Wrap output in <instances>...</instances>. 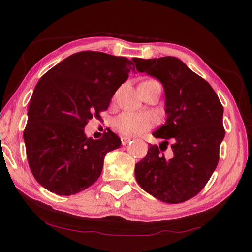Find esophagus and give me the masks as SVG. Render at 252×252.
Returning a JSON list of instances; mask_svg holds the SVG:
<instances>
[{"label":"esophagus","mask_w":252,"mask_h":252,"mask_svg":"<svg viewBox=\"0 0 252 252\" xmlns=\"http://www.w3.org/2000/svg\"><path fill=\"white\" fill-rule=\"evenodd\" d=\"M131 141L130 137H126V136H121V144L122 145H126L127 143Z\"/></svg>","instance_id":"esophagus-1"}]
</instances>
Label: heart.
<instances>
[{"instance_id": "obj_1", "label": "heart", "mask_w": 252, "mask_h": 252, "mask_svg": "<svg viewBox=\"0 0 252 252\" xmlns=\"http://www.w3.org/2000/svg\"><path fill=\"white\" fill-rule=\"evenodd\" d=\"M155 118L149 112H123L114 120L115 130L125 136H134L152 129Z\"/></svg>"}]
</instances>
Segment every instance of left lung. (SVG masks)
<instances>
[{"label": "left lung", "mask_w": 252, "mask_h": 252, "mask_svg": "<svg viewBox=\"0 0 252 252\" xmlns=\"http://www.w3.org/2000/svg\"><path fill=\"white\" fill-rule=\"evenodd\" d=\"M135 65L161 82L167 114L164 125L153 133L164 142L149 145L146 156L135 164V179L159 200L186 201L205 187L218 165L225 135L223 106L211 85L179 58H137ZM168 140L173 156L165 158L162 152Z\"/></svg>", "instance_id": "8db88e82"}]
</instances>
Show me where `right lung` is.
<instances>
[{
  "label": "right lung",
  "instance_id": "add662e5",
  "mask_svg": "<svg viewBox=\"0 0 252 252\" xmlns=\"http://www.w3.org/2000/svg\"><path fill=\"white\" fill-rule=\"evenodd\" d=\"M136 60L79 52L36 83L24 140L31 172L44 189L70 196L99 178L106 154L119 148L121 141L111 131L92 140L84 127L93 115L108 108L116 91L135 71Z\"/></svg>",
  "mask_w": 252,
  "mask_h": 252
}]
</instances>
